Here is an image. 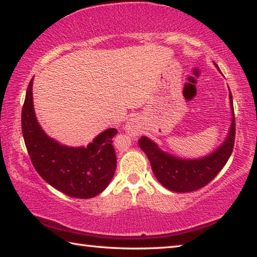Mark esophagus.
Segmentation results:
<instances>
[{"label": "esophagus", "instance_id": "34e87169", "mask_svg": "<svg viewBox=\"0 0 257 257\" xmlns=\"http://www.w3.org/2000/svg\"><path fill=\"white\" fill-rule=\"evenodd\" d=\"M124 130H125V133L129 135V136H132V137L138 136V135L141 134V125H139L137 118L132 116V118L127 121V123L124 124Z\"/></svg>", "mask_w": 257, "mask_h": 257}]
</instances>
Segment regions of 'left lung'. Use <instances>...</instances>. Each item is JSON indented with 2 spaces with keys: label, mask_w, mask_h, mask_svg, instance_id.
I'll return each instance as SVG.
<instances>
[{
  "label": "left lung",
  "mask_w": 257,
  "mask_h": 257,
  "mask_svg": "<svg viewBox=\"0 0 257 257\" xmlns=\"http://www.w3.org/2000/svg\"><path fill=\"white\" fill-rule=\"evenodd\" d=\"M215 68L220 71L217 64ZM229 88V87H228ZM231 123L227 136L210 154L197 159H185L172 155L160 149L154 141L143 136L138 141L139 147L147 155L156 179L165 188L176 193H189L207 185L227 163L234 144V114L231 92L229 89Z\"/></svg>",
  "instance_id": "obj_1"
}]
</instances>
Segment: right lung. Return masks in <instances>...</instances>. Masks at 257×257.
<instances>
[{"label":"right lung","mask_w":257,"mask_h":257,"mask_svg":"<svg viewBox=\"0 0 257 257\" xmlns=\"http://www.w3.org/2000/svg\"><path fill=\"white\" fill-rule=\"evenodd\" d=\"M33 81L30 80L21 112L25 144L43 179L55 189L75 198H92L106 188L114 176L116 155L112 138L116 129L98 134L87 146H68L50 137L34 110Z\"/></svg>","instance_id":"obj_1"}]
</instances>
